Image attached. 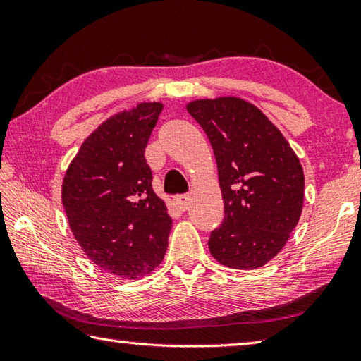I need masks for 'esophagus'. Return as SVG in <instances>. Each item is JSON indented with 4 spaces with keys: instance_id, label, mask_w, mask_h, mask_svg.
Instances as JSON below:
<instances>
[{
    "instance_id": "obj_1",
    "label": "esophagus",
    "mask_w": 361,
    "mask_h": 361,
    "mask_svg": "<svg viewBox=\"0 0 361 361\" xmlns=\"http://www.w3.org/2000/svg\"><path fill=\"white\" fill-rule=\"evenodd\" d=\"M189 200H191V197H189V194H178L175 197V202L178 204L180 209H183V210H186L188 207H189Z\"/></svg>"
}]
</instances>
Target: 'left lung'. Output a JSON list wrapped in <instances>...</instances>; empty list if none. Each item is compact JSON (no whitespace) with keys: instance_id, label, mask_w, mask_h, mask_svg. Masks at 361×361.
Segmentation results:
<instances>
[{"instance_id":"8db88e82","label":"left lung","mask_w":361,"mask_h":361,"mask_svg":"<svg viewBox=\"0 0 361 361\" xmlns=\"http://www.w3.org/2000/svg\"><path fill=\"white\" fill-rule=\"evenodd\" d=\"M215 152L224 219L212 231L213 258L258 269L285 247L304 202V173L285 137L258 108L235 97L191 102Z\"/></svg>"}]
</instances>
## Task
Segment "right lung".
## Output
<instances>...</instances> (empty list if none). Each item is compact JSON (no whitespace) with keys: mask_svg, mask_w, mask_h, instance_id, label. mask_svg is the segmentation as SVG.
Here are the masks:
<instances>
[{"mask_svg":"<svg viewBox=\"0 0 361 361\" xmlns=\"http://www.w3.org/2000/svg\"><path fill=\"white\" fill-rule=\"evenodd\" d=\"M162 103H140L103 122L66 170L62 202L75 239L103 271L137 279L166 255L172 218L152 191L145 159Z\"/></svg>","mask_w":361,"mask_h":361,"instance_id":"1","label":"right lung"}]
</instances>
